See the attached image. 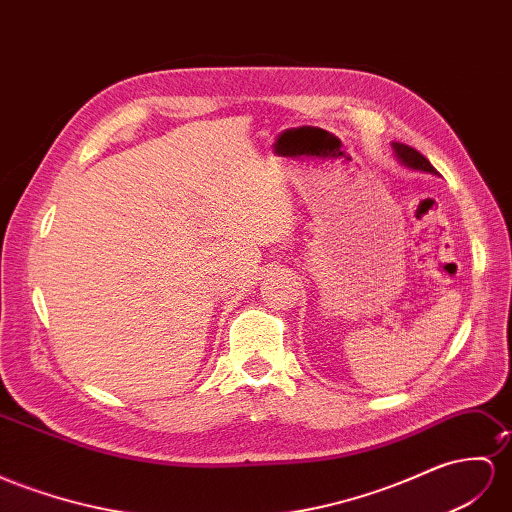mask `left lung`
<instances>
[{
  "label": "left lung",
  "instance_id": "8db88e82",
  "mask_svg": "<svg viewBox=\"0 0 512 512\" xmlns=\"http://www.w3.org/2000/svg\"><path fill=\"white\" fill-rule=\"evenodd\" d=\"M391 147H393V155L398 157V162H400L402 166L411 168V170H419V173L437 175L435 166H432L419 151H415V149H411V147H406V144H400V142H391Z\"/></svg>",
  "mask_w": 512,
  "mask_h": 512
}]
</instances>
